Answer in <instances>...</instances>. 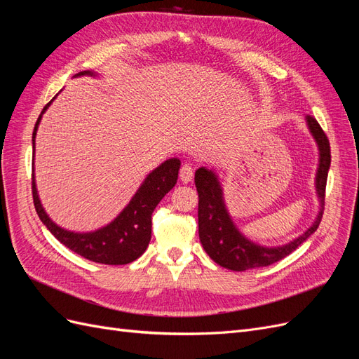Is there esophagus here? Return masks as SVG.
<instances>
[{
    "label": "esophagus",
    "mask_w": 359,
    "mask_h": 359,
    "mask_svg": "<svg viewBox=\"0 0 359 359\" xmlns=\"http://www.w3.org/2000/svg\"><path fill=\"white\" fill-rule=\"evenodd\" d=\"M194 175V169L189 165V163H184L180 169V178L182 182H190Z\"/></svg>",
    "instance_id": "obj_1"
}]
</instances>
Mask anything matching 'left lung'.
<instances>
[{
	"instance_id": "obj_1",
	"label": "left lung",
	"mask_w": 359,
	"mask_h": 359,
	"mask_svg": "<svg viewBox=\"0 0 359 359\" xmlns=\"http://www.w3.org/2000/svg\"><path fill=\"white\" fill-rule=\"evenodd\" d=\"M310 133L319 147V168L316 173V191L320 210L316 220L297 240L280 247H264L245 238L233 224L223 201V190L215 173L199 168L194 173V184L199 194L198 219L199 240L208 256L223 268L232 271H245L273 265L297 250L307 238L316 232L325 210V189L331 165L330 140L322 127L313 116H307Z\"/></svg>"
}]
</instances>
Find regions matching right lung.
Instances as JSON below:
<instances>
[{
    "mask_svg": "<svg viewBox=\"0 0 359 359\" xmlns=\"http://www.w3.org/2000/svg\"><path fill=\"white\" fill-rule=\"evenodd\" d=\"M82 74H94L93 72H81L76 76ZM52 100L43 107L40 116L32 132V148H34V140L37 127L41 119V115L49 107ZM181 166L180 158H169L165 163L154 169L145 178L142 186L139 187L132 201L123 210L114 222L107 226L97 229L94 232L76 233L62 229L58 224L53 223L49 215L43 210L40 203L34 173H32V199H34L36 211L50 233L57 240L70 248L72 252L81 255L82 257L93 260L97 264L104 265H126L133 262L140 255H144L149 240H151V215L156 210L158 202L165 198L178 180V170Z\"/></svg>",
    "mask_w": 359,
    "mask_h": 359,
    "instance_id": "1",
    "label": "right lung"
}]
</instances>
